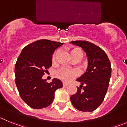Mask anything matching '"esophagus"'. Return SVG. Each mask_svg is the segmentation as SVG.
<instances>
[{
  "label": "esophagus",
  "mask_w": 127,
  "mask_h": 127,
  "mask_svg": "<svg viewBox=\"0 0 127 127\" xmlns=\"http://www.w3.org/2000/svg\"><path fill=\"white\" fill-rule=\"evenodd\" d=\"M63 87H66V86H68V84L65 83V82H63Z\"/></svg>",
  "instance_id": "1"
}]
</instances>
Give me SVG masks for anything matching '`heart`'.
<instances>
[{
    "label": "heart",
    "mask_w": 127,
    "mask_h": 127,
    "mask_svg": "<svg viewBox=\"0 0 127 127\" xmlns=\"http://www.w3.org/2000/svg\"><path fill=\"white\" fill-rule=\"evenodd\" d=\"M57 52H58V51H56L53 56V59H55V58L56 57ZM71 54L73 58L79 57L81 59L82 57V56H83V53L80 48H75L71 50ZM77 75H78V71L77 70L70 69V68H68L65 66L61 67L58 70H56V72H55V76L57 78L61 79L63 81H64V82L70 81L72 79L75 78Z\"/></svg>",
    "instance_id": "heart-1"
}]
</instances>
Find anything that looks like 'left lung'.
<instances>
[{
  "label": "left lung",
  "mask_w": 127,
  "mask_h": 127,
  "mask_svg": "<svg viewBox=\"0 0 127 127\" xmlns=\"http://www.w3.org/2000/svg\"><path fill=\"white\" fill-rule=\"evenodd\" d=\"M70 43L81 47L86 54L88 65L86 72L77 79L80 82L70 100L75 109L92 112L103 102L111 75V62L100 47L87 41H73ZM85 86H84L83 85Z\"/></svg>",
  "instance_id": "left-lung-1"
}]
</instances>
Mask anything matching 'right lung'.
Segmentation results:
<instances>
[{"label":"right lung","instance_id":"add662e5","mask_svg":"<svg viewBox=\"0 0 127 127\" xmlns=\"http://www.w3.org/2000/svg\"><path fill=\"white\" fill-rule=\"evenodd\" d=\"M63 43L40 39L24 47L15 64V83L21 98L33 109L48 107L63 83L54 78L48 83L42 77L52 66V55Z\"/></svg>","mask_w":127,"mask_h":127}]
</instances>
